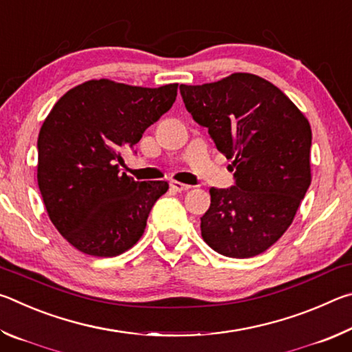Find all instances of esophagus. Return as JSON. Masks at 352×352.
<instances>
[{
	"label": "esophagus",
	"instance_id": "1",
	"mask_svg": "<svg viewBox=\"0 0 352 352\" xmlns=\"http://www.w3.org/2000/svg\"><path fill=\"white\" fill-rule=\"evenodd\" d=\"M170 188L174 189V190H177V192H183V190H188V189H190L189 184H184V183L175 182V180H172V182H170Z\"/></svg>",
	"mask_w": 352,
	"mask_h": 352
}]
</instances>
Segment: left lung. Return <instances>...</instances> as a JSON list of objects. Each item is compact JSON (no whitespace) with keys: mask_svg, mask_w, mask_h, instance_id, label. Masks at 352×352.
<instances>
[{"mask_svg":"<svg viewBox=\"0 0 352 352\" xmlns=\"http://www.w3.org/2000/svg\"><path fill=\"white\" fill-rule=\"evenodd\" d=\"M180 93L217 151L234 158V186L210 189L201 236L228 258L265 252L289 228L311 186L309 121L278 87L248 73L180 85Z\"/></svg>","mask_w":352,"mask_h":352,"instance_id":"left-lung-1","label":"left lung"}]
</instances>
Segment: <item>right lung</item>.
<instances>
[{"mask_svg": "<svg viewBox=\"0 0 352 352\" xmlns=\"http://www.w3.org/2000/svg\"><path fill=\"white\" fill-rule=\"evenodd\" d=\"M178 83L132 87L99 79L71 88L40 129L37 180L47 216L79 252L111 258L144 233L166 182H135L119 172L121 151L175 102Z\"/></svg>", "mask_w": 352, "mask_h": 352, "instance_id": "right-lung-1", "label": "right lung"}]
</instances>
